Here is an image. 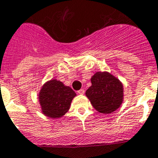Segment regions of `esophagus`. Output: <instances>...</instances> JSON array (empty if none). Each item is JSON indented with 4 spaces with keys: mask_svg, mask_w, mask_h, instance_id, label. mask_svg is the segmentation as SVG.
<instances>
[{
    "mask_svg": "<svg viewBox=\"0 0 158 158\" xmlns=\"http://www.w3.org/2000/svg\"><path fill=\"white\" fill-rule=\"evenodd\" d=\"M84 92H85V91H84V89H80V90L78 91V93H79V95L84 94Z\"/></svg>",
    "mask_w": 158,
    "mask_h": 158,
    "instance_id": "34e87169",
    "label": "esophagus"
}]
</instances>
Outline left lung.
Listing matches in <instances>:
<instances>
[{
	"label": "left lung",
	"instance_id": "obj_1",
	"mask_svg": "<svg viewBox=\"0 0 158 158\" xmlns=\"http://www.w3.org/2000/svg\"><path fill=\"white\" fill-rule=\"evenodd\" d=\"M91 82L86 96L98 112L110 114L119 108L123 99V88L118 79L108 72H97Z\"/></svg>",
	"mask_w": 158,
	"mask_h": 158
}]
</instances>
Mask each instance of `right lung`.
<instances>
[{"mask_svg":"<svg viewBox=\"0 0 158 158\" xmlns=\"http://www.w3.org/2000/svg\"><path fill=\"white\" fill-rule=\"evenodd\" d=\"M75 96L72 88L56 79H52L43 86L40 92L42 112L52 118H61L69 110Z\"/></svg>","mask_w":158,"mask_h":158,"instance_id":"1","label":"right lung"}]
</instances>
